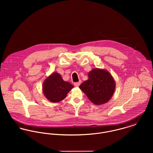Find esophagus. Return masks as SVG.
Here are the masks:
<instances>
[{
	"label": "esophagus",
	"instance_id": "1",
	"mask_svg": "<svg viewBox=\"0 0 153 153\" xmlns=\"http://www.w3.org/2000/svg\"><path fill=\"white\" fill-rule=\"evenodd\" d=\"M81 83V81H79V82H75V83H74V85H75V87H79V86L80 85Z\"/></svg>",
	"mask_w": 153,
	"mask_h": 153
}]
</instances>
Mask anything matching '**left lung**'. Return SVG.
<instances>
[{
    "label": "left lung",
    "instance_id": "1",
    "mask_svg": "<svg viewBox=\"0 0 153 153\" xmlns=\"http://www.w3.org/2000/svg\"><path fill=\"white\" fill-rule=\"evenodd\" d=\"M88 75V79L82 83L79 88L95 105L108 102L115 89V82L111 74L104 69L94 68Z\"/></svg>",
    "mask_w": 153,
    "mask_h": 153
}]
</instances>
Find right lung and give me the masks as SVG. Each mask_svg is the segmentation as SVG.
<instances>
[{
  "instance_id": "add662e5",
  "label": "right lung",
  "mask_w": 153,
  "mask_h": 153,
  "mask_svg": "<svg viewBox=\"0 0 153 153\" xmlns=\"http://www.w3.org/2000/svg\"><path fill=\"white\" fill-rule=\"evenodd\" d=\"M73 88L72 84L63 80L59 73L55 72L44 80L42 92L49 101L56 103L65 99L68 93Z\"/></svg>"
}]
</instances>
